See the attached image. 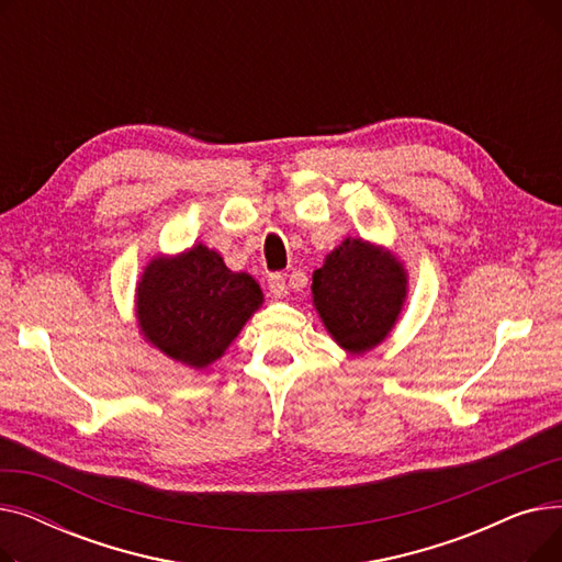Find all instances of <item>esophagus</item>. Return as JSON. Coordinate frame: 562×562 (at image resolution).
<instances>
[{
    "label": "esophagus",
    "mask_w": 562,
    "mask_h": 562,
    "mask_svg": "<svg viewBox=\"0 0 562 562\" xmlns=\"http://www.w3.org/2000/svg\"><path fill=\"white\" fill-rule=\"evenodd\" d=\"M269 291H271L273 299H284L286 296V280H284L282 273H273L269 278Z\"/></svg>",
    "instance_id": "obj_1"
}]
</instances>
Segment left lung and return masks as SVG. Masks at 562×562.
<instances>
[{
    "mask_svg": "<svg viewBox=\"0 0 562 562\" xmlns=\"http://www.w3.org/2000/svg\"><path fill=\"white\" fill-rule=\"evenodd\" d=\"M405 296L403 263L364 239L341 241L312 276V303L323 326L350 356L385 341Z\"/></svg>",
    "mask_w": 562,
    "mask_h": 562,
    "instance_id": "8db88e82",
    "label": "left lung"
}]
</instances>
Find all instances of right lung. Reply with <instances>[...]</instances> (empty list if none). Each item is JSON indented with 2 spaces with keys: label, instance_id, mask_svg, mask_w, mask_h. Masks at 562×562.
I'll use <instances>...</instances> for the list:
<instances>
[{
  "label": "right lung",
  "instance_id": "obj_1",
  "mask_svg": "<svg viewBox=\"0 0 562 562\" xmlns=\"http://www.w3.org/2000/svg\"><path fill=\"white\" fill-rule=\"evenodd\" d=\"M248 273L229 271L216 250L198 244L155 257L136 286V318L145 341L191 369L216 362L261 307Z\"/></svg>",
  "mask_w": 562,
  "mask_h": 562
}]
</instances>
